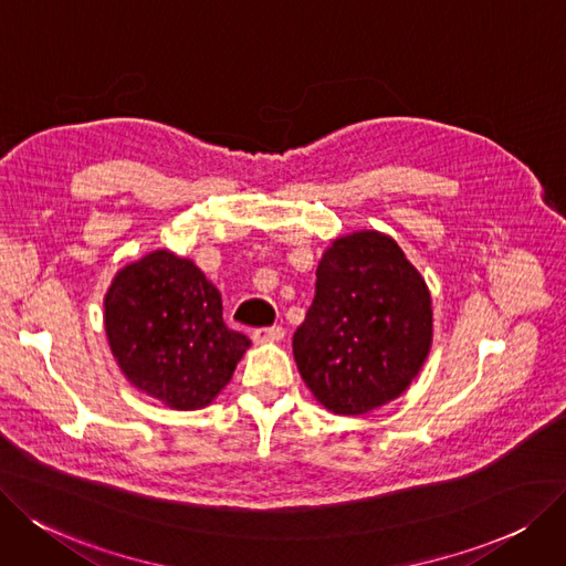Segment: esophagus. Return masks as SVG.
Listing matches in <instances>:
<instances>
[{
	"instance_id": "1",
	"label": "esophagus",
	"mask_w": 566,
	"mask_h": 566,
	"mask_svg": "<svg viewBox=\"0 0 566 566\" xmlns=\"http://www.w3.org/2000/svg\"><path fill=\"white\" fill-rule=\"evenodd\" d=\"M283 327L274 325V327H260L253 332V342L255 344H274V342H281L283 338Z\"/></svg>"
}]
</instances>
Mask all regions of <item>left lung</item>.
I'll list each match as a JSON object with an SVG mask.
<instances>
[{"label":"left lung","mask_w":566,"mask_h":566,"mask_svg":"<svg viewBox=\"0 0 566 566\" xmlns=\"http://www.w3.org/2000/svg\"><path fill=\"white\" fill-rule=\"evenodd\" d=\"M315 297L292 336L297 369L327 411L361 416L397 399L432 346V297L395 239L338 237L315 271Z\"/></svg>","instance_id":"1"}]
</instances>
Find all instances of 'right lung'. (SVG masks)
<instances>
[{"label":"right lung","instance_id":"right-lung-1","mask_svg":"<svg viewBox=\"0 0 566 566\" xmlns=\"http://www.w3.org/2000/svg\"><path fill=\"white\" fill-rule=\"evenodd\" d=\"M104 327L132 386L178 411L211 403L251 346L222 323L216 285L169 251L118 271L104 297Z\"/></svg>","mask_w":566,"mask_h":566}]
</instances>
